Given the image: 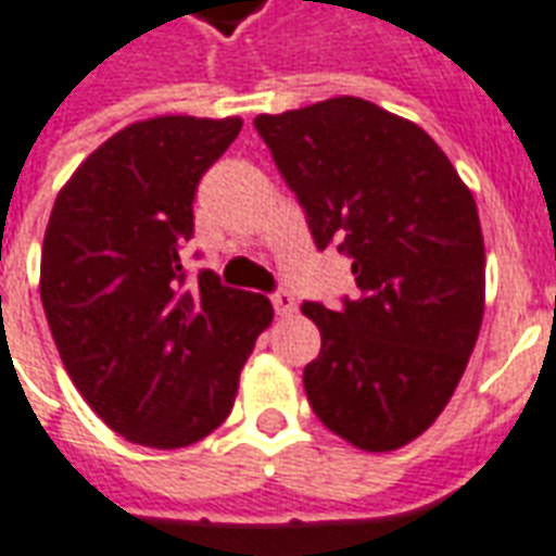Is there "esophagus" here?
<instances>
[{
    "instance_id": "obj_1",
    "label": "esophagus",
    "mask_w": 556,
    "mask_h": 556,
    "mask_svg": "<svg viewBox=\"0 0 556 556\" xmlns=\"http://www.w3.org/2000/svg\"><path fill=\"white\" fill-rule=\"evenodd\" d=\"M273 305H275V314L278 317H290V314H295V299L287 290H281V293L273 295Z\"/></svg>"
}]
</instances>
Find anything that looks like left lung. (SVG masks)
Instances as JSON below:
<instances>
[{"mask_svg": "<svg viewBox=\"0 0 556 556\" xmlns=\"http://www.w3.org/2000/svg\"><path fill=\"white\" fill-rule=\"evenodd\" d=\"M254 127L305 206L314 242L338 239L362 295L305 302L323 338L307 403L367 453L406 447L444 412L483 326L485 249L468 186L415 121L331 97Z\"/></svg>", "mask_w": 556, "mask_h": 556, "instance_id": "1", "label": "left lung"}]
</instances>
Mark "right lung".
Masks as SVG:
<instances>
[{
	"instance_id": "obj_1",
	"label": "right lung",
	"mask_w": 556,
	"mask_h": 556,
	"mask_svg": "<svg viewBox=\"0 0 556 556\" xmlns=\"http://www.w3.org/2000/svg\"><path fill=\"white\" fill-rule=\"evenodd\" d=\"M242 117L160 115L106 139L62 186L40 251V302L62 364L132 444L189 447L228 420L266 295L213 273L184 290L198 180Z\"/></svg>"
}]
</instances>
